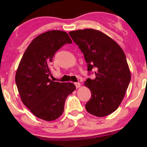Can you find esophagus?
<instances>
[{
	"label": "esophagus",
	"mask_w": 147,
	"mask_h": 147,
	"mask_svg": "<svg viewBox=\"0 0 147 147\" xmlns=\"http://www.w3.org/2000/svg\"><path fill=\"white\" fill-rule=\"evenodd\" d=\"M74 84H75L76 88H80V85H81V84H80V83H79V82H76V83H75Z\"/></svg>",
	"instance_id": "34e87169"
}]
</instances>
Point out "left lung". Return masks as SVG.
Masks as SVG:
<instances>
[{"label": "left lung", "instance_id": "8db88e82", "mask_svg": "<svg viewBox=\"0 0 147 147\" xmlns=\"http://www.w3.org/2000/svg\"><path fill=\"white\" fill-rule=\"evenodd\" d=\"M69 34L83 53L89 73L95 70L96 78L84 82L92 92L86 109L98 117L109 115L120 106L130 82L125 54L116 42L98 30L85 29Z\"/></svg>", "mask_w": 147, "mask_h": 147}]
</instances>
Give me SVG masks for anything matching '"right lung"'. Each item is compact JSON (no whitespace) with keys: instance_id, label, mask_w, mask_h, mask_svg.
<instances>
[{"instance_id":"1","label":"right lung","mask_w":147,"mask_h":147,"mask_svg":"<svg viewBox=\"0 0 147 147\" xmlns=\"http://www.w3.org/2000/svg\"><path fill=\"white\" fill-rule=\"evenodd\" d=\"M72 41L65 31L53 30L34 39L24 53L15 75L23 103L37 118L52 121L61 115L73 83L51 81L50 64L55 52Z\"/></svg>"}]
</instances>
